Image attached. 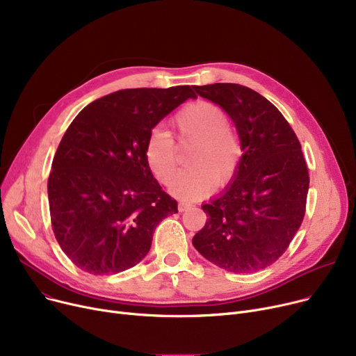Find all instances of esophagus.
I'll list each match as a JSON object with an SVG mask.
<instances>
[{
  "label": "esophagus",
  "instance_id": "1",
  "mask_svg": "<svg viewBox=\"0 0 356 356\" xmlns=\"http://www.w3.org/2000/svg\"><path fill=\"white\" fill-rule=\"evenodd\" d=\"M192 208V204L188 202H180L179 203V212H186Z\"/></svg>",
  "mask_w": 356,
  "mask_h": 356
}]
</instances>
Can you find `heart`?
<instances>
[{
  "label": "heart",
  "mask_w": 356,
  "mask_h": 356,
  "mask_svg": "<svg viewBox=\"0 0 356 356\" xmlns=\"http://www.w3.org/2000/svg\"><path fill=\"white\" fill-rule=\"evenodd\" d=\"M179 147L193 145L186 163L191 165L173 180L179 154L172 136L163 129L149 133L144 159L148 170L161 184L172 180V193L184 199H199L225 188L236 176L242 148L228 115L220 106L197 101L181 108L173 118Z\"/></svg>",
  "instance_id": "obj_1"
}]
</instances>
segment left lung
Returning <instances> with one entry per match:
<instances>
[{
	"instance_id": "1",
	"label": "left lung",
	"mask_w": 356,
	"mask_h": 356,
	"mask_svg": "<svg viewBox=\"0 0 356 356\" xmlns=\"http://www.w3.org/2000/svg\"><path fill=\"white\" fill-rule=\"evenodd\" d=\"M195 89L228 112L244 154L235 180L202 207L209 219L193 245L227 271L264 270L286 252L306 213L310 179L302 144L282 112L258 92L238 83Z\"/></svg>"
}]
</instances>
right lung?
Instances as JSON below:
<instances>
[{
  "instance_id": "obj_1",
  "label": "right lung",
  "mask_w": 356,
  "mask_h": 356,
  "mask_svg": "<svg viewBox=\"0 0 356 356\" xmlns=\"http://www.w3.org/2000/svg\"><path fill=\"white\" fill-rule=\"evenodd\" d=\"M188 98L189 85L109 93L85 106L66 129L47 180L51 228L85 273L108 275L138 264L159 223L177 212L148 170L153 128Z\"/></svg>"
}]
</instances>
